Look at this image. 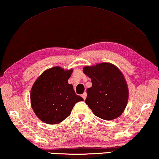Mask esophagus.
<instances>
[{"label":"esophagus","instance_id":"1","mask_svg":"<svg viewBox=\"0 0 159 159\" xmlns=\"http://www.w3.org/2000/svg\"><path fill=\"white\" fill-rule=\"evenodd\" d=\"M87 93H86V92H84V93H83L82 94V98H83V99H84V100H85L86 99V98H87Z\"/></svg>","mask_w":159,"mask_h":159}]
</instances>
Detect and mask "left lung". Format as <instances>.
Masks as SVG:
<instances>
[{"label":"left lung","instance_id":"obj_1","mask_svg":"<svg viewBox=\"0 0 159 159\" xmlns=\"http://www.w3.org/2000/svg\"><path fill=\"white\" fill-rule=\"evenodd\" d=\"M91 79L85 102L93 113L104 120H113L124 112L129 101V87L123 73L110 63H101L83 68Z\"/></svg>","mask_w":159,"mask_h":159}]
</instances>
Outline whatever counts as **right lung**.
Instances as JSON below:
<instances>
[{
  "instance_id": "right-lung-1",
  "label": "right lung",
  "mask_w": 159,
  "mask_h": 159,
  "mask_svg": "<svg viewBox=\"0 0 159 159\" xmlns=\"http://www.w3.org/2000/svg\"><path fill=\"white\" fill-rule=\"evenodd\" d=\"M72 71L53 67L44 70L33 84L30 104L35 115L44 123H61L70 115L75 103L84 101L68 83Z\"/></svg>"
}]
</instances>
